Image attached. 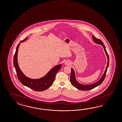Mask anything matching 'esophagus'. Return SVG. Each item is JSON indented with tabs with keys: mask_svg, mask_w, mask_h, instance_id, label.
<instances>
[{
	"mask_svg": "<svg viewBox=\"0 0 122 122\" xmlns=\"http://www.w3.org/2000/svg\"><path fill=\"white\" fill-rule=\"evenodd\" d=\"M65 64H66V65H70V63H68V62H66L65 63Z\"/></svg>",
	"mask_w": 122,
	"mask_h": 122,
	"instance_id": "esophagus-1",
	"label": "esophagus"
}]
</instances>
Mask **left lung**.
<instances>
[{
  "label": "left lung",
  "mask_w": 122,
  "mask_h": 122,
  "mask_svg": "<svg viewBox=\"0 0 122 122\" xmlns=\"http://www.w3.org/2000/svg\"><path fill=\"white\" fill-rule=\"evenodd\" d=\"M93 37V41H95V42L97 44L101 45L103 47L104 51L106 52V54L107 56V59H108V61H107V64L106 70L105 71V72L103 74L102 76V77L101 78L100 80L97 82L96 83L91 84V85H82L79 83H78L77 81H76V77H75V71L73 70V68H71V74L70 77V81L71 84H72V85H73L75 88H77V89H79V90H89L90 89H93L94 88H95L96 87H97V86L100 85L102 82L103 81L105 77H106V75L107 74V68L109 66V56L108 55L107 51H106V49L105 47V45H104L103 43L102 42V41H101L100 39H97L96 37H94V36H92Z\"/></svg>",
  "instance_id": "obj_1"
}]
</instances>
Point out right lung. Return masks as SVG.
I'll return each mask as SVG.
<instances>
[{
	"mask_svg": "<svg viewBox=\"0 0 122 122\" xmlns=\"http://www.w3.org/2000/svg\"><path fill=\"white\" fill-rule=\"evenodd\" d=\"M28 37L20 41L16 49L13 59V64L16 72L17 77L23 85H25L30 89L37 91H43L48 89L51 86L55 80L56 73L60 69L62 65L61 64L54 66L50 71L44 76L37 79H33L26 76L20 69L17 61V55L20 43L25 41Z\"/></svg>",
	"mask_w": 122,
	"mask_h": 122,
	"instance_id": "obj_1",
	"label": "right lung"
}]
</instances>
